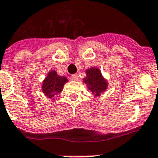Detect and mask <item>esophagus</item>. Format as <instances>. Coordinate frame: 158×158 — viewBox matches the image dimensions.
<instances>
[{
	"label": "esophagus",
	"mask_w": 158,
	"mask_h": 158,
	"mask_svg": "<svg viewBox=\"0 0 158 158\" xmlns=\"http://www.w3.org/2000/svg\"><path fill=\"white\" fill-rule=\"evenodd\" d=\"M71 79L75 80V81H77V80L79 79V75H77V74H75V75H73L72 76H71Z\"/></svg>",
	"instance_id": "34e87169"
}]
</instances>
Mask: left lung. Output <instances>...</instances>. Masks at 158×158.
Segmentation results:
<instances>
[{
  "label": "left lung",
  "instance_id": "left-lung-1",
  "mask_svg": "<svg viewBox=\"0 0 158 158\" xmlns=\"http://www.w3.org/2000/svg\"><path fill=\"white\" fill-rule=\"evenodd\" d=\"M85 78H83V83H86L88 88L94 97H100L103 92L106 91L108 87V82L101 75V70L97 67H92L86 70Z\"/></svg>",
  "mask_w": 158,
  "mask_h": 158
}]
</instances>
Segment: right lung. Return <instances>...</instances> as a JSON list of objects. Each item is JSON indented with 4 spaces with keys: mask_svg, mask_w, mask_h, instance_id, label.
<instances>
[{
    "mask_svg": "<svg viewBox=\"0 0 158 158\" xmlns=\"http://www.w3.org/2000/svg\"><path fill=\"white\" fill-rule=\"evenodd\" d=\"M68 82L66 77L57 75L56 70H50L42 83V92L48 98H52L63 90L64 84Z\"/></svg>",
    "mask_w": 158,
    "mask_h": 158,
    "instance_id": "obj_1",
    "label": "right lung"
}]
</instances>
